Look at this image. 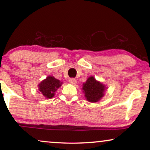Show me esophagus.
<instances>
[{
    "mask_svg": "<svg viewBox=\"0 0 150 150\" xmlns=\"http://www.w3.org/2000/svg\"><path fill=\"white\" fill-rule=\"evenodd\" d=\"M69 83L72 84V85H75V84L77 83V81L75 79H69Z\"/></svg>",
    "mask_w": 150,
    "mask_h": 150,
    "instance_id": "34e87169",
    "label": "esophagus"
}]
</instances>
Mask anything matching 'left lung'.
Listing matches in <instances>:
<instances>
[{
    "label": "left lung",
    "mask_w": 150,
    "mask_h": 150,
    "mask_svg": "<svg viewBox=\"0 0 150 150\" xmlns=\"http://www.w3.org/2000/svg\"><path fill=\"white\" fill-rule=\"evenodd\" d=\"M107 87L98 81L93 76L88 78L87 81L83 84V92L85 94L86 100L89 102H97L104 97Z\"/></svg>",
    "instance_id": "obj_1"
}]
</instances>
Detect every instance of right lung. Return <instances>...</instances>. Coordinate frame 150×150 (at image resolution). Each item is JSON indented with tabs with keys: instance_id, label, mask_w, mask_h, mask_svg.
Segmentation results:
<instances>
[{
	"instance_id": "right-lung-1",
	"label": "right lung",
	"mask_w": 150,
	"mask_h": 150,
	"mask_svg": "<svg viewBox=\"0 0 150 150\" xmlns=\"http://www.w3.org/2000/svg\"><path fill=\"white\" fill-rule=\"evenodd\" d=\"M63 83L52 76H48L38 85L39 93H42L45 98L50 99L54 96L55 92L62 85Z\"/></svg>"
}]
</instances>
